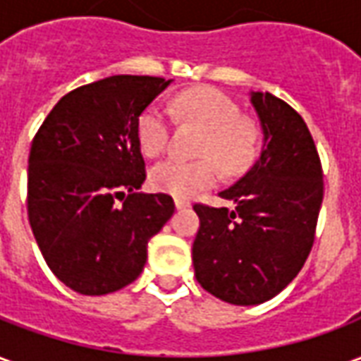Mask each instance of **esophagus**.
<instances>
[{
	"instance_id": "34e87169",
	"label": "esophagus",
	"mask_w": 361,
	"mask_h": 361,
	"mask_svg": "<svg viewBox=\"0 0 361 361\" xmlns=\"http://www.w3.org/2000/svg\"><path fill=\"white\" fill-rule=\"evenodd\" d=\"M173 203H176V209H178V211H181V209H188L189 204H191L188 199H180V197H176V199H173Z\"/></svg>"
}]
</instances>
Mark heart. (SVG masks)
<instances>
[{
    "mask_svg": "<svg viewBox=\"0 0 361 361\" xmlns=\"http://www.w3.org/2000/svg\"><path fill=\"white\" fill-rule=\"evenodd\" d=\"M166 108L147 106L137 119V141L142 154L160 157L172 135L173 118L199 127L203 135L197 142V160L168 158L150 170V183L173 197H193L212 188L220 170L228 178L240 176L259 154L261 127L255 119L240 114L232 96L214 87H197L176 94Z\"/></svg>",
    "mask_w": 361,
    "mask_h": 361,
    "instance_id": "b5f03b06",
    "label": "heart"
}]
</instances>
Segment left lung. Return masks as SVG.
<instances>
[{
    "label": "left lung",
    "mask_w": 361,
    "mask_h": 361,
    "mask_svg": "<svg viewBox=\"0 0 361 361\" xmlns=\"http://www.w3.org/2000/svg\"><path fill=\"white\" fill-rule=\"evenodd\" d=\"M263 127L261 157L232 188L235 204L195 203L197 282L222 302L257 305L282 292L302 271L315 242L323 201V168L298 111L271 92H251Z\"/></svg>",
    "instance_id": "1"
}]
</instances>
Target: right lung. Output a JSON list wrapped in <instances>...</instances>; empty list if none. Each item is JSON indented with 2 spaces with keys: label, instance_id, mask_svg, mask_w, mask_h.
Instances as JSON below:
<instances>
[{
  "label": "right lung",
  "instance_id": "obj_1",
  "mask_svg": "<svg viewBox=\"0 0 361 361\" xmlns=\"http://www.w3.org/2000/svg\"><path fill=\"white\" fill-rule=\"evenodd\" d=\"M168 85L162 77L114 75L79 87L32 139L28 222L46 265L79 294L131 284L147 263L149 240L173 214L170 195L137 193L147 178L137 119Z\"/></svg>",
  "mask_w": 361,
  "mask_h": 361
}]
</instances>
